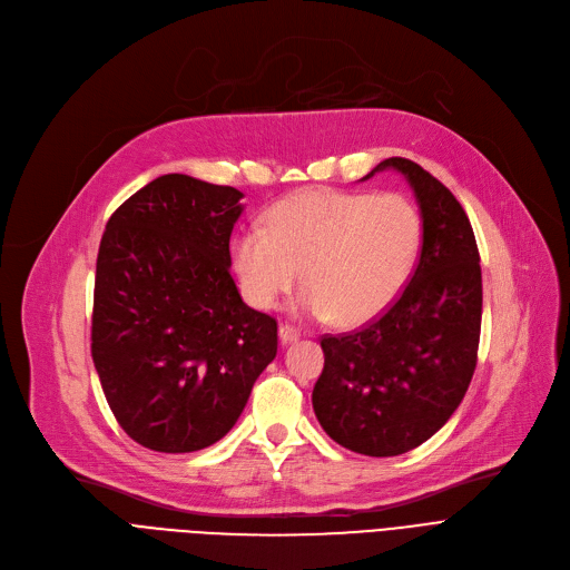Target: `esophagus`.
Instances as JSON below:
<instances>
[{"label": "esophagus", "mask_w": 570, "mask_h": 570, "mask_svg": "<svg viewBox=\"0 0 570 570\" xmlns=\"http://www.w3.org/2000/svg\"><path fill=\"white\" fill-rule=\"evenodd\" d=\"M279 340H282V344H293V342L301 340V331H297V327H293V325H288V323H282L279 325Z\"/></svg>", "instance_id": "1"}]
</instances>
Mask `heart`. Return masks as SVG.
Here are the masks:
<instances>
[{
	"label": "heart",
	"instance_id": "obj_1",
	"mask_svg": "<svg viewBox=\"0 0 570 570\" xmlns=\"http://www.w3.org/2000/svg\"><path fill=\"white\" fill-rule=\"evenodd\" d=\"M423 247V217L402 194L312 189L269 207L230 239L247 303L275 307L303 273L297 309L363 325L404 291Z\"/></svg>",
	"mask_w": 570,
	"mask_h": 570
}]
</instances>
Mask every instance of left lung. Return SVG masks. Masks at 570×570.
<instances>
[{"label": "left lung", "mask_w": 570, "mask_h": 570, "mask_svg": "<svg viewBox=\"0 0 570 570\" xmlns=\"http://www.w3.org/2000/svg\"><path fill=\"white\" fill-rule=\"evenodd\" d=\"M423 217V247L402 295L348 335H325L312 404L325 434L353 453L393 458L436 434L460 406L481 342L483 279L460 200L415 161L391 157Z\"/></svg>", "instance_id": "8db88e82"}]
</instances>
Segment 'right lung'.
<instances>
[{
  "label": "right lung",
  "instance_id": "obj_1",
  "mask_svg": "<svg viewBox=\"0 0 570 570\" xmlns=\"http://www.w3.org/2000/svg\"><path fill=\"white\" fill-rule=\"evenodd\" d=\"M243 191L161 175L119 205L97 256L92 361L112 415L157 453L217 443L277 355V321L230 277Z\"/></svg>",
  "mask_w": 570,
  "mask_h": 570
}]
</instances>
